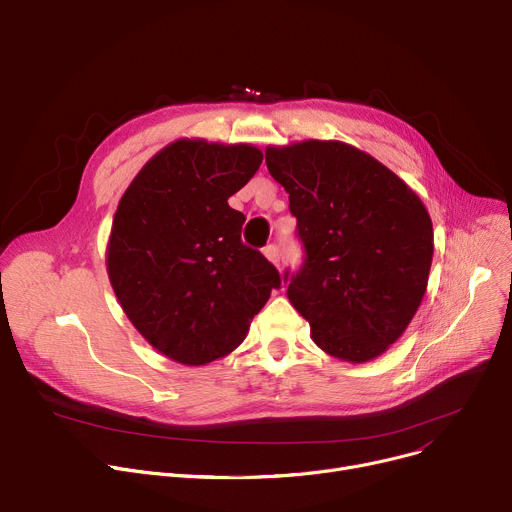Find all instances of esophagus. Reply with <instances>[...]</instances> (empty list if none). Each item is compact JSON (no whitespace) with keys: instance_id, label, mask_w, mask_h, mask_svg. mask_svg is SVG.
<instances>
[{"instance_id":"1","label":"esophagus","mask_w":512,"mask_h":512,"mask_svg":"<svg viewBox=\"0 0 512 512\" xmlns=\"http://www.w3.org/2000/svg\"><path fill=\"white\" fill-rule=\"evenodd\" d=\"M264 256L273 262L275 266H279V262H281V250H279V246L277 244H268L266 248H264Z\"/></svg>"}]
</instances>
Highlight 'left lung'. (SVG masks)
<instances>
[{
    "mask_svg": "<svg viewBox=\"0 0 512 512\" xmlns=\"http://www.w3.org/2000/svg\"><path fill=\"white\" fill-rule=\"evenodd\" d=\"M266 167L289 194L304 264L285 270L287 297L328 355H382L422 304L434 254L432 219L388 167L351 144L268 146Z\"/></svg>",
    "mask_w": 512,
    "mask_h": 512,
    "instance_id": "left-lung-1",
    "label": "left lung"
}]
</instances>
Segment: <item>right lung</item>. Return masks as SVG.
<instances>
[{
	"mask_svg": "<svg viewBox=\"0 0 512 512\" xmlns=\"http://www.w3.org/2000/svg\"><path fill=\"white\" fill-rule=\"evenodd\" d=\"M260 163L252 144L177 140L117 204L111 287L138 333L173 362L204 366L231 353L281 287L279 270L244 246L246 217L227 204Z\"/></svg>",
	"mask_w": 512,
	"mask_h": 512,
	"instance_id": "obj_1",
	"label": "right lung"
}]
</instances>
